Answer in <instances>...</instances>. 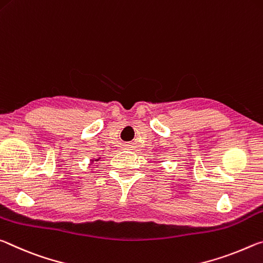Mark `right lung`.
<instances>
[{
  "label": "right lung",
  "mask_w": 263,
  "mask_h": 263,
  "mask_svg": "<svg viewBox=\"0 0 263 263\" xmlns=\"http://www.w3.org/2000/svg\"><path fill=\"white\" fill-rule=\"evenodd\" d=\"M100 158H101V157H98V158H91V160H89V164H88V166H89V167H92V165H93V164H99V162H100ZM97 166H99V165H97Z\"/></svg>",
  "instance_id": "1"
}]
</instances>
